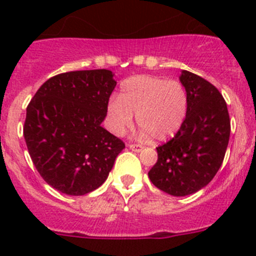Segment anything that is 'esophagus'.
<instances>
[{
    "label": "esophagus",
    "mask_w": 256,
    "mask_h": 256,
    "mask_svg": "<svg viewBox=\"0 0 256 256\" xmlns=\"http://www.w3.org/2000/svg\"><path fill=\"white\" fill-rule=\"evenodd\" d=\"M130 148L132 151L138 152V151H141L142 148H144V146H142V144H130Z\"/></svg>",
    "instance_id": "1"
}]
</instances>
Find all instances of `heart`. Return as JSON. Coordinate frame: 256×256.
I'll use <instances>...</instances> for the list:
<instances>
[{"label":"heart","mask_w":256,"mask_h":256,"mask_svg":"<svg viewBox=\"0 0 256 256\" xmlns=\"http://www.w3.org/2000/svg\"><path fill=\"white\" fill-rule=\"evenodd\" d=\"M188 110V94L180 80L155 76H136L122 83L119 97L108 101V115L118 134L133 124V115L144 134L162 142L180 130Z\"/></svg>","instance_id":"heart-1"}]
</instances>
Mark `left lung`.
Masks as SVG:
<instances>
[{
	"mask_svg": "<svg viewBox=\"0 0 256 256\" xmlns=\"http://www.w3.org/2000/svg\"><path fill=\"white\" fill-rule=\"evenodd\" d=\"M188 94L186 119L173 138L156 148L158 162L148 172L156 187L173 196L195 194L214 178L227 150L230 120L216 86L183 70Z\"/></svg>",
	"mask_w": 256,
	"mask_h": 256,
	"instance_id": "1",
	"label": "left lung"
}]
</instances>
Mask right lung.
<instances>
[{
	"instance_id": "obj_1",
	"label": "right lung",
	"mask_w": 256,
	"mask_h": 256,
	"mask_svg": "<svg viewBox=\"0 0 256 256\" xmlns=\"http://www.w3.org/2000/svg\"><path fill=\"white\" fill-rule=\"evenodd\" d=\"M116 82L106 69L47 79L26 108L22 133L36 169L72 196L98 188L126 144L101 126Z\"/></svg>"
}]
</instances>
